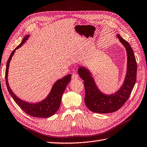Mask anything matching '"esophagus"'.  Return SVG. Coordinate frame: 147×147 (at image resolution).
<instances>
[{
    "instance_id": "esophagus-1",
    "label": "esophagus",
    "mask_w": 147,
    "mask_h": 147,
    "mask_svg": "<svg viewBox=\"0 0 147 147\" xmlns=\"http://www.w3.org/2000/svg\"><path fill=\"white\" fill-rule=\"evenodd\" d=\"M72 78L73 80H77L78 78V76L76 73H73L72 75Z\"/></svg>"
}]
</instances>
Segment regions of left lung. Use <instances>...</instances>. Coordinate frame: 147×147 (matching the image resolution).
<instances>
[{
    "label": "left lung",
    "instance_id": "1",
    "mask_svg": "<svg viewBox=\"0 0 147 147\" xmlns=\"http://www.w3.org/2000/svg\"><path fill=\"white\" fill-rule=\"evenodd\" d=\"M117 36L125 47L128 57L126 77L119 90L111 95L101 92L88 69L80 67L78 70L80 78L84 80L86 105L89 110L95 113H111L119 110L128 99L136 82L137 63L133 50L129 44L120 34H118Z\"/></svg>",
    "mask_w": 147,
    "mask_h": 147
}]
</instances>
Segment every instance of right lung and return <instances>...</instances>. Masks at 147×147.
I'll list each match as a JSON object with an SVG mask.
<instances>
[{
  "instance_id": "obj_1",
  "label": "right lung",
  "mask_w": 147,
  "mask_h": 147,
  "mask_svg": "<svg viewBox=\"0 0 147 147\" xmlns=\"http://www.w3.org/2000/svg\"><path fill=\"white\" fill-rule=\"evenodd\" d=\"M28 37L29 35H26L23 38L21 43L11 52L8 59L5 70V82L7 87L9 94L11 95L14 102L25 113L35 117L47 118L53 115L59 109L63 94L64 93L65 88H66L67 85L69 83L72 76L69 74L65 76L63 78L57 81L53 84L49 95L44 100L41 101V102L37 103H31L25 102V101H23L18 98L9 86L8 82V68L10 61H11L16 50L21 47L28 39Z\"/></svg>"
}]
</instances>
